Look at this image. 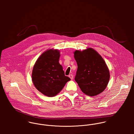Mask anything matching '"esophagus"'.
<instances>
[{
  "label": "esophagus",
  "mask_w": 134,
  "mask_h": 134,
  "mask_svg": "<svg viewBox=\"0 0 134 134\" xmlns=\"http://www.w3.org/2000/svg\"><path fill=\"white\" fill-rule=\"evenodd\" d=\"M69 77L71 78V80H73V75H72V74H70V75H69Z\"/></svg>",
  "instance_id": "1"
}]
</instances>
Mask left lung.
Listing matches in <instances>:
<instances>
[{
    "instance_id": "left-lung-1",
    "label": "left lung",
    "mask_w": 134,
    "mask_h": 134,
    "mask_svg": "<svg viewBox=\"0 0 134 134\" xmlns=\"http://www.w3.org/2000/svg\"><path fill=\"white\" fill-rule=\"evenodd\" d=\"M77 64L75 80L81 91L93 96L106 88L109 79L108 68L102 57L92 48L74 52Z\"/></svg>"
}]
</instances>
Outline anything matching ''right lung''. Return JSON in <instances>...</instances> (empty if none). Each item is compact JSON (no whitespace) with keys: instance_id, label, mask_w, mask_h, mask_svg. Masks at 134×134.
I'll list each match as a JSON object with an SVG mask.
<instances>
[{"instance_id":"obj_1","label":"right lung","mask_w":134,"mask_h":134,"mask_svg":"<svg viewBox=\"0 0 134 134\" xmlns=\"http://www.w3.org/2000/svg\"><path fill=\"white\" fill-rule=\"evenodd\" d=\"M60 51L49 49L41 54L32 70V81L36 89L44 96L58 94L71 79L65 76L59 63Z\"/></svg>"}]
</instances>
